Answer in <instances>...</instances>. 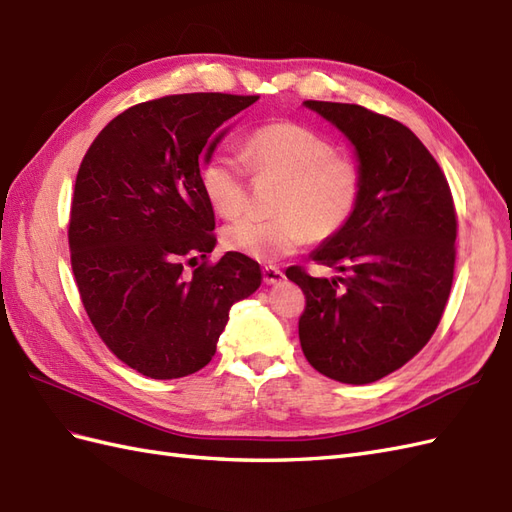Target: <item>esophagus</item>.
I'll return each mask as SVG.
<instances>
[{"instance_id": "1", "label": "esophagus", "mask_w": 512, "mask_h": 512, "mask_svg": "<svg viewBox=\"0 0 512 512\" xmlns=\"http://www.w3.org/2000/svg\"><path fill=\"white\" fill-rule=\"evenodd\" d=\"M262 280L267 284H280L284 280V271H280L277 267H265L262 269Z\"/></svg>"}]
</instances>
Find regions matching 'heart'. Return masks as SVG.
<instances>
[{
	"label": "heart",
	"mask_w": 512,
	"mask_h": 512,
	"mask_svg": "<svg viewBox=\"0 0 512 512\" xmlns=\"http://www.w3.org/2000/svg\"><path fill=\"white\" fill-rule=\"evenodd\" d=\"M240 160L230 151H213L200 166V188L209 207L235 218L247 205L250 177L280 181L273 218H241L222 232V243L260 262L290 256L312 237L329 241L359 209L361 166L316 130L297 121H269L247 134Z\"/></svg>",
	"instance_id": "b5f03b06"
}]
</instances>
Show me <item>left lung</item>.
<instances>
[{"instance_id": "8db88e82", "label": "left lung", "mask_w": 512, "mask_h": 512, "mask_svg": "<svg viewBox=\"0 0 512 512\" xmlns=\"http://www.w3.org/2000/svg\"><path fill=\"white\" fill-rule=\"evenodd\" d=\"M342 130L361 162L363 196L346 228L314 252L344 275L288 267L305 294L299 339L322 376L376 382L436 333L451 294L457 213L440 164L404 123L359 104L307 100Z\"/></svg>"}]
</instances>
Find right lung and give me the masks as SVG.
<instances>
[{"mask_svg": "<svg viewBox=\"0 0 512 512\" xmlns=\"http://www.w3.org/2000/svg\"><path fill=\"white\" fill-rule=\"evenodd\" d=\"M258 98L177 94L130 106L79 166L68 224L76 288L106 348L147 378L203 369L232 303L260 286L256 260H209L215 215L200 188L203 153Z\"/></svg>", "mask_w": 512, "mask_h": 512, "instance_id": "right-lung-1", "label": "right lung"}]
</instances>
